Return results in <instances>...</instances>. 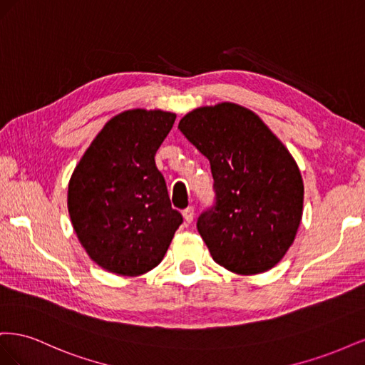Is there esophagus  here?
<instances>
[{"mask_svg": "<svg viewBox=\"0 0 365 365\" xmlns=\"http://www.w3.org/2000/svg\"><path fill=\"white\" fill-rule=\"evenodd\" d=\"M193 216H195V208L192 205L187 207L184 212H182V217H184V222L185 224H190L192 220H193Z\"/></svg>", "mask_w": 365, "mask_h": 365, "instance_id": "34e87169", "label": "esophagus"}]
</instances>
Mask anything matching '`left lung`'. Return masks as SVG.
Listing matches in <instances>:
<instances>
[{
  "label": "left lung",
  "mask_w": 365,
  "mask_h": 365,
  "mask_svg": "<svg viewBox=\"0 0 365 365\" xmlns=\"http://www.w3.org/2000/svg\"><path fill=\"white\" fill-rule=\"evenodd\" d=\"M178 129L212 168L216 204L196 227L213 260L240 275L275 267L303 215V180L289 150L257 114L230 102L193 109Z\"/></svg>",
  "instance_id": "obj_1"
}]
</instances>
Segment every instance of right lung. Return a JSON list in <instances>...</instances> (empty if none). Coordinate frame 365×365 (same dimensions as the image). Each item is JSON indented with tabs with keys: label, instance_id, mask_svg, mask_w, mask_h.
I'll return each mask as SVG.
<instances>
[{
	"label": "right lung",
	"instance_id": "obj_1",
	"mask_svg": "<svg viewBox=\"0 0 365 365\" xmlns=\"http://www.w3.org/2000/svg\"><path fill=\"white\" fill-rule=\"evenodd\" d=\"M175 118L160 109L120 113L98 132L71 175L73 228L88 256L109 272L135 277L153 269L182 224L155 164Z\"/></svg>",
	"mask_w": 365,
	"mask_h": 365
}]
</instances>
